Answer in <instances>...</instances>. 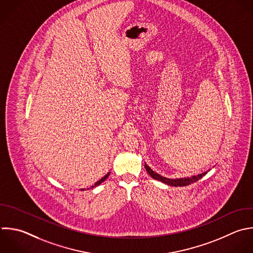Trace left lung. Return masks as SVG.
<instances>
[{
    "label": "left lung",
    "instance_id": "obj_1",
    "mask_svg": "<svg viewBox=\"0 0 253 253\" xmlns=\"http://www.w3.org/2000/svg\"><path fill=\"white\" fill-rule=\"evenodd\" d=\"M144 167H145V170L147 171V173L153 178V179H156L158 181H161L162 183L164 184H167L169 186H174V187H183V186H187V185H190L194 182H197L199 179H201L203 176H205L208 172H204L202 174H199V175H196V176H192V177H184V178H177V179H169V178H166V177H163L161 176L160 174L154 172L146 163L144 164Z\"/></svg>",
    "mask_w": 253,
    "mask_h": 253
}]
</instances>
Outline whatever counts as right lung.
<instances>
[{
    "label": "right lung",
    "instance_id": "right-lung-1",
    "mask_svg": "<svg viewBox=\"0 0 253 253\" xmlns=\"http://www.w3.org/2000/svg\"><path fill=\"white\" fill-rule=\"evenodd\" d=\"M109 175H110V172H109V173H108V174H107V175H105V176H104V177H103V178H102V179H100V180H99V181H97V182H96V183H95V184H94V185H93V186H92V187H91V188H94V187H97V186H99V185H100V184H102V183H103V182H104V181H105V180H106V179H107V178H108V177H109ZM84 190H85V189H81V191H84Z\"/></svg>",
    "mask_w": 253,
    "mask_h": 253
}]
</instances>
